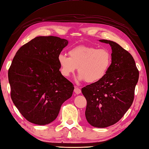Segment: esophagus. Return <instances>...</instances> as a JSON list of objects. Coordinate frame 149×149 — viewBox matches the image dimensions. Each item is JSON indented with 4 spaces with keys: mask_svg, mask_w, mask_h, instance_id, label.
Masks as SVG:
<instances>
[{
    "mask_svg": "<svg viewBox=\"0 0 149 149\" xmlns=\"http://www.w3.org/2000/svg\"><path fill=\"white\" fill-rule=\"evenodd\" d=\"M74 93H76L77 95H79V94H80V93H81V90H80V88L76 87V88H74Z\"/></svg>",
    "mask_w": 149,
    "mask_h": 149,
    "instance_id": "esophagus-1",
    "label": "esophagus"
}]
</instances>
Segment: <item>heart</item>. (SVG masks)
<instances>
[{"mask_svg":"<svg viewBox=\"0 0 149 149\" xmlns=\"http://www.w3.org/2000/svg\"><path fill=\"white\" fill-rule=\"evenodd\" d=\"M69 57L59 54L58 62L61 74L69 77L78 67L79 81L95 83L103 79L111 66L112 57L108 49L79 46L69 51Z\"/></svg>","mask_w":149,"mask_h":149,"instance_id":"1","label":"heart"}]
</instances>
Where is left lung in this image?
<instances>
[{
	"label": "left lung",
	"instance_id": "obj_1",
	"mask_svg": "<svg viewBox=\"0 0 149 149\" xmlns=\"http://www.w3.org/2000/svg\"><path fill=\"white\" fill-rule=\"evenodd\" d=\"M109 44L112 61L105 77L82 88L87 101L86 118L91 126L106 127L116 124L132 105L139 70L134 57L115 42Z\"/></svg>",
	"mask_w": 149,
	"mask_h": 149
}]
</instances>
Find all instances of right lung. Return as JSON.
I'll list each match as a JSON object with an SVG mask.
<instances>
[{
  "mask_svg": "<svg viewBox=\"0 0 149 149\" xmlns=\"http://www.w3.org/2000/svg\"><path fill=\"white\" fill-rule=\"evenodd\" d=\"M66 39L37 36L18 49L8 70L13 103L31 123L53 122L74 86L60 72L58 56Z\"/></svg>",
  "mask_w": 149,
  "mask_h": 149,
  "instance_id": "obj_1",
  "label": "right lung"
}]
</instances>
